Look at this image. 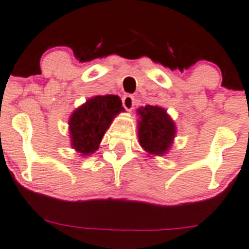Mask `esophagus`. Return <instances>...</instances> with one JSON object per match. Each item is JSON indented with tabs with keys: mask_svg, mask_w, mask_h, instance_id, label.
Segmentation results:
<instances>
[{
	"mask_svg": "<svg viewBox=\"0 0 249 249\" xmlns=\"http://www.w3.org/2000/svg\"><path fill=\"white\" fill-rule=\"evenodd\" d=\"M123 106H124L125 109L132 110L135 106V97L132 95L126 94L123 96Z\"/></svg>",
	"mask_w": 249,
	"mask_h": 249,
	"instance_id": "34e87169",
	"label": "esophagus"
}]
</instances>
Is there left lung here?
I'll return each instance as SVG.
<instances>
[{
	"label": "left lung",
	"mask_w": 249,
	"mask_h": 249,
	"mask_svg": "<svg viewBox=\"0 0 249 249\" xmlns=\"http://www.w3.org/2000/svg\"><path fill=\"white\" fill-rule=\"evenodd\" d=\"M140 143L145 152L154 155L166 153L175 137L176 127L166 110L158 106H145L139 109Z\"/></svg>",
	"instance_id": "obj_1"
}]
</instances>
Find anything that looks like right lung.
<instances>
[{
  "instance_id": "obj_1",
  "label": "right lung",
  "mask_w": 249,
  "mask_h": 249,
  "mask_svg": "<svg viewBox=\"0 0 249 249\" xmlns=\"http://www.w3.org/2000/svg\"><path fill=\"white\" fill-rule=\"evenodd\" d=\"M122 110V100L115 95L95 96L88 100L70 118L72 147L83 155L97 150L113 118Z\"/></svg>"
}]
</instances>
